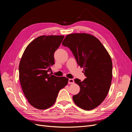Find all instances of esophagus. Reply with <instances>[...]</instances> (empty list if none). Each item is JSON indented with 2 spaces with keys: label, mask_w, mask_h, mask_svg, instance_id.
Segmentation results:
<instances>
[{
  "label": "esophagus",
  "mask_w": 132,
  "mask_h": 132,
  "mask_svg": "<svg viewBox=\"0 0 132 132\" xmlns=\"http://www.w3.org/2000/svg\"><path fill=\"white\" fill-rule=\"evenodd\" d=\"M74 83V79H68V84H73Z\"/></svg>",
  "instance_id": "esophagus-1"
}]
</instances>
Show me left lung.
<instances>
[{"label":"left lung","mask_w":132,"mask_h":132,"mask_svg":"<svg viewBox=\"0 0 132 132\" xmlns=\"http://www.w3.org/2000/svg\"><path fill=\"white\" fill-rule=\"evenodd\" d=\"M62 44L70 48L87 77L83 81L74 80L80 87V92L73 96L74 103L85 110L97 108L105 100L111 84L112 62L109 53L98 38L86 33L68 35Z\"/></svg>","instance_id":"left-lung-1"}]
</instances>
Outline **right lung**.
Returning a JSON list of instances; mask_svg holds the SVG:
<instances>
[{
    "instance_id": "add662e5",
    "label": "right lung",
    "mask_w": 132,
    "mask_h": 132,
    "mask_svg": "<svg viewBox=\"0 0 132 132\" xmlns=\"http://www.w3.org/2000/svg\"><path fill=\"white\" fill-rule=\"evenodd\" d=\"M64 36H40L27 46L19 64V79L23 94L33 107L44 110L52 106L68 79L48 74L54 64V53Z\"/></svg>"
}]
</instances>
